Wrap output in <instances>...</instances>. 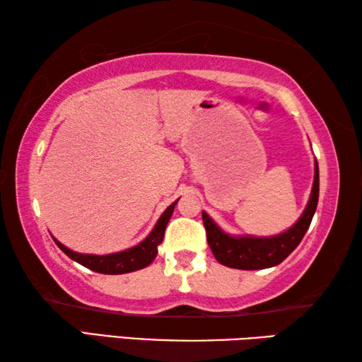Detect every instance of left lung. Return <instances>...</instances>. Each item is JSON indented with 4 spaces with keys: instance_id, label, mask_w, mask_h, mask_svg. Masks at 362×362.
Listing matches in <instances>:
<instances>
[{
    "instance_id": "obj_1",
    "label": "left lung",
    "mask_w": 362,
    "mask_h": 362,
    "mask_svg": "<svg viewBox=\"0 0 362 362\" xmlns=\"http://www.w3.org/2000/svg\"><path fill=\"white\" fill-rule=\"evenodd\" d=\"M320 198V169L315 159V180L311 194L302 216L289 230L274 236H231L225 233L203 211V223L207 235V244L218 263L236 269H263L276 267L303 240L311 223Z\"/></svg>"
}]
</instances>
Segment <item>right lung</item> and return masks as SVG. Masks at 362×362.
Returning a JSON list of instances; mask_svg holds the SVG:
<instances>
[{"mask_svg":"<svg viewBox=\"0 0 362 362\" xmlns=\"http://www.w3.org/2000/svg\"><path fill=\"white\" fill-rule=\"evenodd\" d=\"M177 201H174V203L161 214V217H159V220L156 222L155 228L151 230L150 235L146 236L142 243H139L137 246L134 247L121 250V252L107 254V255L79 254V252H73V250L69 247H65L62 243H59L56 240V238H54V241H56L57 246L62 249V252L69 255L71 260L78 262L79 265H83L86 268L93 269V272L103 273V274H122V273L137 272V269L148 267L150 263L155 260V257L158 254V246L163 243L164 230H166V225L169 223L170 216H173Z\"/></svg>","mask_w":362,"mask_h":362,"instance_id":"obj_1","label":"right lung"}]
</instances>
